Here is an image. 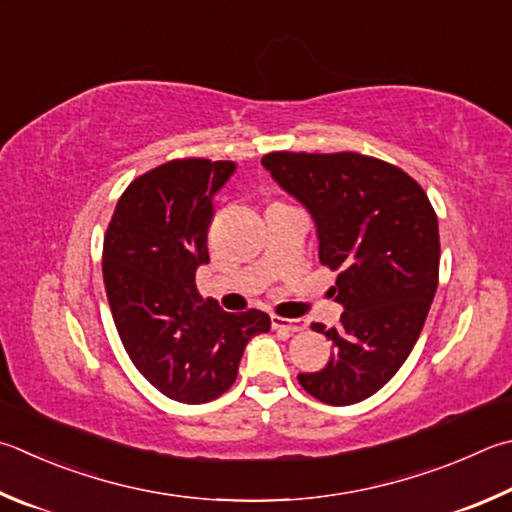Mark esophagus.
Returning a JSON list of instances; mask_svg holds the SVG:
<instances>
[{
	"instance_id": "1",
	"label": "esophagus",
	"mask_w": 512,
	"mask_h": 512,
	"mask_svg": "<svg viewBox=\"0 0 512 512\" xmlns=\"http://www.w3.org/2000/svg\"><path fill=\"white\" fill-rule=\"evenodd\" d=\"M271 324H273V329H282L288 333H297V331L306 329L304 320H288V318H280V315H273Z\"/></svg>"
}]
</instances>
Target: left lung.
Returning a JSON list of instances; mask_svg holds the SVG:
<instances>
[{
    "label": "left lung",
    "mask_w": 512,
    "mask_h": 512,
    "mask_svg": "<svg viewBox=\"0 0 512 512\" xmlns=\"http://www.w3.org/2000/svg\"><path fill=\"white\" fill-rule=\"evenodd\" d=\"M262 165L309 210L318 255L338 271L345 313L313 331L333 342L327 365L297 380L329 405H353L387 385L410 356L439 284V221L401 167L356 152H273Z\"/></svg>",
    "instance_id": "left-lung-1"
}]
</instances>
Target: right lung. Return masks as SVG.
Wrapping results in <instances>:
<instances>
[{
  "instance_id": "obj_1",
  "label": "right lung",
  "mask_w": 512,
  "mask_h": 512,
  "mask_svg": "<svg viewBox=\"0 0 512 512\" xmlns=\"http://www.w3.org/2000/svg\"><path fill=\"white\" fill-rule=\"evenodd\" d=\"M235 170L230 161L183 159L138 176L118 199L102 248L127 356L161 394L188 405L230 389L248 340L271 329L266 313H226L194 284L210 262L212 199Z\"/></svg>"
}]
</instances>
